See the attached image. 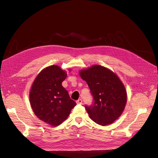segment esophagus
<instances>
[{
	"instance_id": "1",
	"label": "esophagus",
	"mask_w": 158,
	"mask_h": 158,
	"mask_svg": "<svg viewBox=\"0 0 158 158\" xmlns=\"http://www.w3.org/2000/svg\"><path fill=\"white\" fill-rule=\"evenodd\" d=\"M76 102V103H77V104H82V100L81 99H79Z\"/></svg>"
}]
</instances>
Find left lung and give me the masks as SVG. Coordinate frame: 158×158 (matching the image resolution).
I'll return each mask as SVG.
<instances>
[{"instance_id":"obj_1","label":"left lung","mask_w":158,"mask_h":158,"mask_svg":"<svg viewBox=\"0 0 158 158\" xmlns=\"http://www.w3.org/2000/svg\"><path fill=\"white\" fill-rule=\"evenodd\" d=\"M88 84L94 103L85 106L90 118L99 125L113 123L125 109L127 94L125 85L116 74L104 66L95 64L80 71Z\"/></svg>"}]
</instances>
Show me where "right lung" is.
Listing matches in <instances>:
<instances>
[{"mask_svg":"<svg viewBox=\"0 0 158 158\" xmlns=\"http://www.w3.org/2000/svg\"><path fill=\"white\" fill-rule=\"evenodd\" d=\"M67 73L60 66L43 69L33 81L30 92L31 107L41 121L56 127L68 118L76 105L62 85Z\"/></svg>","mask_w":158,"mask_h":158,"instance_id":"obj_1","label":"right lung"}]
</instances>
